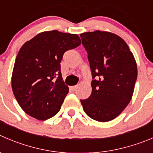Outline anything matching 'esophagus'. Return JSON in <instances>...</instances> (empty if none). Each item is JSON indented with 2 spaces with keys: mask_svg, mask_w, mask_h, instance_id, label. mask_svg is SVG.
Instances as JSON below:
<instances>
[{
  "mask_svg": "<svg viewBox=\"0 0 153 153\" xmlns=\"http://www.w3.org/2000/svg\"><path fill=\"white\" fill-rule=\"evenodd\" d=\"M77 88H78V86L77 85L72 86V87H70V90H72V91H75V90H77Z\"/></svg>",
  "mask_w": 153,
  "mask_h": 153,
  "instance_id": "1",
  "label": "esophagus"
}]
</instances>
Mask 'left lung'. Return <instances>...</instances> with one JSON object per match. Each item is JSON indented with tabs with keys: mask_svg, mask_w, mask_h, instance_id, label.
<instances>
[{
	"mask_svg": "<svg viewBox=\"0 0 153 153\" xmlns=\"http://www.w3.org/2000/svg\"><path fill=\"white\" fill-rule=\"evenodd\" d=\"M91 69L92 93L81 102L88 117L108 122L119 116L131 101L137 76L135 60L119 36L96 30L80 35Z\"/></svg>",
	"mask_w": 153,
	"mask_h": 153,
	"instance_id": "1",
	"label": "left lung"
}]
</instances>
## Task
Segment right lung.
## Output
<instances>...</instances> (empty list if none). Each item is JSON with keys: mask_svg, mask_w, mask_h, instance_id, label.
Listing matches in <instances>:
<instances>
[{"mask_svg": "<svg viewBox=\"0 0 153 153\" xmlns=\"http://www.w3.org/2000/svg\"><path fill=\"white\" fill-rule=\"evenodd\" d=\"M80 44L76 34L52 30L39 33L22 45L15 61L12 89L26 114L45 120L59 112L69 93L60 62L66 51Z\"/></svg>", "mask_w": 153, "mask_h": 153, "instance_id": "right-lung-1", "label": "right lung"}]
</instances>
